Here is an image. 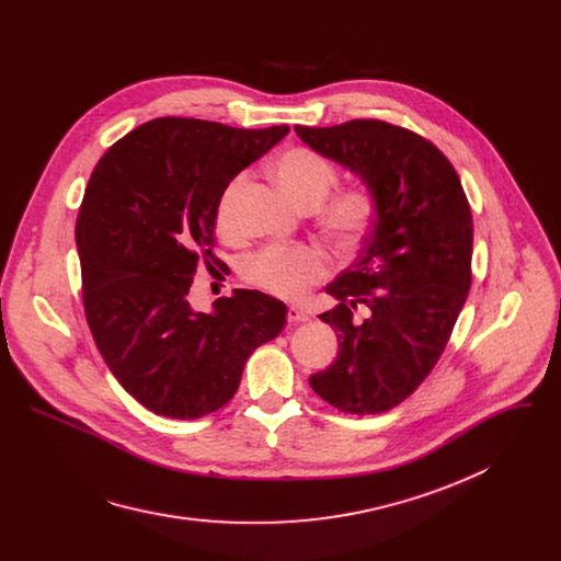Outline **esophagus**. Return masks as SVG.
Masks as SVG:
<instances>
[{"instance_id":"esophagus-1","label":"esophagus","mask_w":561,"mask_h":561,"mask_svg":"<svg viewBox=\"0 0 561 561\" xmlns=\"http://www.w3.org/2000/svg\"><path fill=\"white\" fill-rule=\"evenodd\" d=\"M286 317H288V322H290V324H301V322H308V314H306L301 308H297V306H288V312H286Z\"/></svg>"}]
</instances>
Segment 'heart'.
Masks as SVG:
<instances>
[{"instance_id": "heart-1", "label": "heart", "mask_w": 561, "mask_h": 561, "mask_svg": "<svg viewBox=\"0 0 561 561\" xmlns=\"http://www.w3.org/2000/svg\"><path fill=\"white\" fill-rule=\"evenodd\" d=\"M271 173L286 197L304 210L319 206L337 184V171L329 159L301 146L277 154ZM242 184L244 178H234L217 204V228L221 232H230V208ZM373 217L375 199L362 186L335 193L319 208V224L340 247L357 244L368 230ZM242 273L247 282L271 295L282 299H299L312 284L327 277L329 264L322 251L308 244L266 247L244 262Z\"/></svg>"}]
</instances>
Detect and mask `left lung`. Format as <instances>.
I'll return each mask as SVG.
<instances>
[{
    "instance_id": "obj_1",
    "label": "left lung",
    "mask_w": 561,
    "mask_h": 561,
    "mask_svg": "<svg viewBox=\"0 0 561 561\" xmlns=\"http://www.w3.org/2000/svg\"><path fill=\"white\" fill-rule=\"evenodd\" d=\"M295 133L375 199L359 257L327 286L337 304L319 314L337 333V359L308 383L344 413H383L426 379L448 344L470 288V206L448 159L407 128L353 119ZM355 307L367 310L364 323Z\"/></svg>"
}]
</instances>
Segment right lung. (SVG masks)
I'll use <instances>...</instances> for the list:
<instances>
[{
	"mask_svg": "<svg viewBox=\"0 0 561 561\" xmlns=\"http://www.w3.org/2000/svg\"><path fill=\"white\" fill-rule=\"evenodd\" d=\"M162 117L100 159L77 215L84 308L115 379L148 411L197 420L237 392L251 353L286 324V304L232 290L210 312L188 301L197 262L213 260L226 186L288 135Z\"/></svg>",
	"mask_w": 561,
	"mask_h": 561,
	"instance_id": "right-lung-1",
	"label": "right lung"
}]
</instances>
